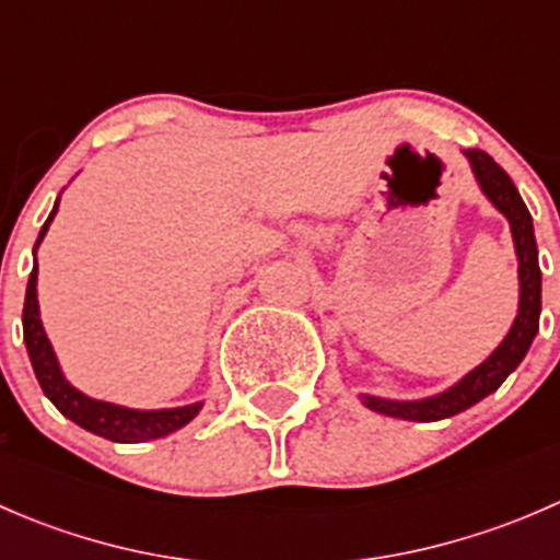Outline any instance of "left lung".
Returning <instances> with one entry per match:
<instances>
[{
    "label": "left lung",
    "mask_w": 560,
    "mask_h": 560,
    "mask_svg": "<svg viewBox=\"0 0 560 560\" xmlns=\"http://www.w3.org/2000/svg\"><path fill=\"white\" fill-rule=\"evenodd\" d=\"M471 162V171L477 175L479 186H482L485 197L499 208L506 217L512 230V241H515L517 254V279H521V303H517V316L512 322L510 332L504 341L495 347L485 363L468 371L457 385L444 393L431 395L422 400H387L376 398V395H360L363 404L371 411L380 415L398 417V420H415V422H436L444 417H453L466 411L468 406L479 404L504 385L506 376L523 363L525 352H528L530 341L539 332V312H541V270H539V252H536L534 238V222L525 208L521 191L515 189L512 178L501 165H495L493 156L485 154L479 149L463 151Z\"/></svg>",
    "instance_id": "obj_1"
}]
</instances>
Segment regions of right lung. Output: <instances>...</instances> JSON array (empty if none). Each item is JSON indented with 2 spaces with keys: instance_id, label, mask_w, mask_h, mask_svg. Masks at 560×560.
<instances>
[{
  "instance_id": "right-lung-1",
  "label": "right lung",
  "mask_w": 560,
  "mask_h": 560,
  "mask_svg": "<svg viewBox=\"0 0 560 560\" xmlns=\"http://www.w3.org/2000/svg\"><path fill=\"white\" fill-rule=\"evenodd\" d=\"M56 211H59V200H56L54 211H50L48 222L43 224L37 235V246L43 244L45 233H48L50 222H54ZM24 343L26 352H30L32 369L43 387V393L48 395L50 404L72 420L75 425L86 428L89 433H97V436L110 439L118 444H140L151 442V439H162L167 433L178 431L186 422H191L197 417V411L202 409V404H189V406H175V409H154V411H140V409H127V406L107 404V400H97L83 395L81 389H75L70 382L65 380L59 369V360H56L54 347H50L48 336L43 330V322H39V306H37V262L30 273V284H26V301H24Z\"/></svg>"
}]
</instances>
